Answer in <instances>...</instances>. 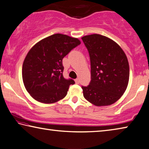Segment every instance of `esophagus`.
<instances>
[{
  "instance_id": "obj_1",
  "label": "esophagus",
  "mask_w": 149,
  "mask_h": 149,
  "mask_svg": "<svg viewBox=\"0 0 149 149\" xmlns=\"http://www.w3.org/2000/svg\"><path fill=\"white\" fill-rule=\"evenodd\" d=\"M75 84H79V78H77L75 80Z\"/></svg>"
}]
</instances>
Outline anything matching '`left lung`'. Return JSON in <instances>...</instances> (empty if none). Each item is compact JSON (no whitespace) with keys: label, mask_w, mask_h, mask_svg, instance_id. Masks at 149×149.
<instances>
[{"label":"left lung","mask_w":149,"mask_h":149,"mask_svg":"<svg viewBox=\"0 0 149 149\" xmlns=\"http://www.w3.org/2000/svg\"><path fill=\"white\" fill-rule=\"evenodd\" d=\"M89 52L91 81L82 86L84 98L95 106L112 105L125 91L129 65L122 48L113 40L93 34L81 38Z\"/></svg>","instance_id":"1"}]
</instances>
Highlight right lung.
<instances>
[{
    "mask_svg": "<svg viewBox=\"0 0 149 149\" xmlns=\"http://www.w3.org/2000/svg\"><path fill=\"white\" fill-rule=\"evenodd\" d=\"M80 44L76 38L55 34L32 46L24 60L22 75L25 88L33 99L50 104L65 97L75 81L63 77L62 60Z\"/></svg>",
    "mask_w": 149,
    "mask_h": 149,
    "instance_id": "1",
    "label": "right lung"
}]
</instances>
